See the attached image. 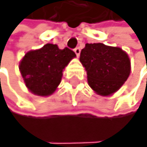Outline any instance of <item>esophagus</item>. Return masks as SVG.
Listing matches in <instances>:
<instances>
[{
    "mask_svg": "<svg viewBox=\"0 0 147 147\" xmlns=\"http://www.w3.org/2000/svg\"><path fill=\"white\" fill-rule=\"evenodd\" d=\"M74 52H75V54L77 55V57H79V56H80V53H81V49L79 47H76L74 49Z\"/></svg>",
    "mask_w": 147,
    "mask_h": 147,
    "instance_id": "esophagus-1",
    "label": "esophagus"
}]
</instances>
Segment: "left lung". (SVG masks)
Listing matches in <instances>:
<instances>
[{
    "label": "left lung",
    "instance_id": "1",
    "mask_svg": "<svg viewBox=\"0 0 147 147\" xmlns=\"http://www.w3.org/2000/svg\"><path fill=\"white\" fill-rule=\"evenodd\" d=\"M80 61L86 70L89 86L99 95L115 92L130 75L128 55L103 43H86L81 51Z\"/></svg>",
    "mask_w": 147,
    "mask_h": 147
}]
</instances>
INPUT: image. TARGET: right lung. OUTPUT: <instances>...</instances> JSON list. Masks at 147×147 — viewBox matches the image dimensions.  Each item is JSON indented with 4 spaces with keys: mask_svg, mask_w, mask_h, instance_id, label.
Listing matches in <instances>:
<instances>
[{
    "mask_svg": "<svg viewBox=\"0 0 147 147\" xmlns=\"http://www.w3.org/2000/svg\"><path fill=\"white\" fill-rule=\"evenodd\" d=\"M76 55L67 47L61 50L56 44H46L30 51L20 62L19 69L27 88L33 94L48 96L61 81L62 70Z\"/></svg>",
    "mask_w": 147,
    "mask_h": 147,
    "instance_id": "add662e5",
    "label": "right lung"
}]
</instances>
